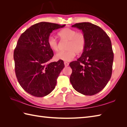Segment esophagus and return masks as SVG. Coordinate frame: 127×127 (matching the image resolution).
I'll use <instances>...</instances> for the list:
<instances>
[{
	"instance_id": "obj_1",
	"label": "esophagus",
	"mask_w": 127,
	"mask_h": 127,
	"mask_svg": "<svg viewBox=\"0 0 127 127\" xmlns=\"http://www.w3.org/2000/svg\"><path fill=\"white\" fill-rule=\"evenodd\" d=\"M64 65H65V66H68V65H69V63L68 62H64Z\"/></svg>"
}]
</instances>
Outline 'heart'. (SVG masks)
Returning <instances> with one entry per match:
<instances>
[{
    "instance_id": "heart-1",
    "label": "heart",
    "mask_w": 127,
    "mask_h": 127,
    "mask_svg": "<svg viewBox=\"0 0 127 127\" xmlns=\"http://www.w3.org/2000/svg\"><path fill=\"white\" fill-rule=\"evenodd\" d=\"M62 40H68L69 42L66 51H59L55 55L57 60L70 61L73 59L76 54L82 53L84 51L86 40L84 34L77 33L73 29L65 28L59 31L58 33ZM48 44L50 47L54 51H57L59 48L57 40L53 36L51 35L48 38Z\"/></svg>"
}]
</instances>
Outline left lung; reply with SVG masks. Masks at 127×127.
Listing matches in <instances>:
<instances>
[{"instance_id":"8db88e82","label":"left lung","mask_w":127,"mask_h":127,"mask_svg":"<svg viewBox=\"0 0 127 127\" xmlns=\"http://www.w3.org/2000/svg\"><path fill=\"white\" fill-rule=\"evenodd\" d=\"M82 30L86 44L81 56L69 64L70 81L75 90L86 95L100 92L111 77L114 53L110 37L102 29L89 22L72 26Z\"/></svg>"}]
</instances>
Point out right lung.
Returning <instances> with one entry per match:
<instances>
[{"mask_svg": "<svg viewBox=\"0 0 127 127\" xmlns=\"http://www.w3.org/2000/svg\"><path fill=\"white\" fill-rule=\"evenodd\" d=\"M65 26L40 22L27 29L18 39L13 52L15 73L21 87L32 95L46 96L56 87L64 64L62 60L48 63L54 55L47 40L53 31Z\"/></svg>", "mask_w": 127, "mask_h": 127, "instance_id": "right-lung-1", "label": "right lung"}]
</instances>
